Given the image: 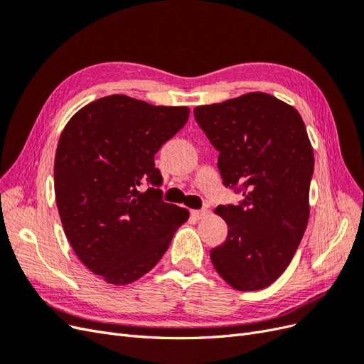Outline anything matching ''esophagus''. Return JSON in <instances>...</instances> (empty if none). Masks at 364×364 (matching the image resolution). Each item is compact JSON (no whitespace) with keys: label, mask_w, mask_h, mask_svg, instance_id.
<instances>
[{"label":"esophagus","mask_w":364,"mask_h":364,"mask_svg":"<svg viewBox=\"0 0 364 364\" xmlns=\"http://www.w3.org/2000/svg\"><path fill=\"white\" fill-rule=\"evenodd\" d=\"M208 215V209H193L191 217L196 220H202Z\"/></svg>","instance_id":"1"}]
</instances>
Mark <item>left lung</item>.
Wrapping results in <instances>:
<instances>
[{
  "instance_id": "left-lung-1",
  "label": "left lung",
  "mask_w": 364,
  "mask_h": 364,
  "mask_svg": "<svg viewBox=\"0 0 364 364\" xmlns=\"http://www.w3.org/2000/svg\"><path fill=\"white\" fill-rule=\"evenodd\" d=\"M194 117L218 150L223 183L245 196L215 208L228 238L211 250L213 266L237 290L266 289L289 267L310 217L314 155L302 117L266 92L197 106Z\"/></svg>"
}]
</instances>
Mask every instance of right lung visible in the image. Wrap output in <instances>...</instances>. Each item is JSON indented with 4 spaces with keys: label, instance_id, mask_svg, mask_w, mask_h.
Segmentation results:
<instances>
[{
    "label": "right lung",
    "instance_id": "1",
    "mask_svg": "<svg viewBox=\"0 0 364 364\" xmlns=\"http://www.w3.org/2000/svg\"><path fill=\"white\" fill-rule=\"evenodd\" d=\"M188 117L186 106L114 94L82 107L62 130L54 158L62 226L77 258L107 284L144 277L190 217L162 200L155 167L156 151Z\"/></svg>",
    "mask_w": 364,
    "mask_h": 364
}]
</instances>
